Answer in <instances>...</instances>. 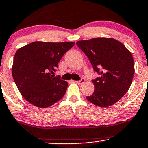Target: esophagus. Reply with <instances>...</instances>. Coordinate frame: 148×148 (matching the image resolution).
I'll return each mask as SVG.
<instances>
[{"label": "esophagus", "mask_w": 148, "mask_h": 148, "mask_svg": "<svg viewBox=\"0 0 148 148\" xmlns=\"http://www.w3.org/2000/svg\"><path fill=\"white\" fill-rule=\"evenodd\" d=\"M84 82H85V79L83 78L81 79L80 80H79V81H76V83H77L78 84H84Z\"/></svg>", "instance_id": "obj_1"}]
</instances>
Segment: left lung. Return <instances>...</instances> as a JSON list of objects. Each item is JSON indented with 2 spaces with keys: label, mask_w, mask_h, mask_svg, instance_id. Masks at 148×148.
<instances>
[{
  "label": "left lung",
  "mask_w": 148,
  "mask_h": 148,
  "mask_svg": "<svg viewBox=\"0 0 148 148\" xmlns=\"http://www.w3.org/2000/svg\"><path fill=\"white\" fill-rule=\"evenodd\" d=\"M76 44L87 56L94 71L100 75L92 80L95 91L86 99L101 107L120 101L129 89L135 73L131 53L124 44L112 38H95Z\"/></svg>",
  "instance_id": "8db88e82"
}]
</instances>
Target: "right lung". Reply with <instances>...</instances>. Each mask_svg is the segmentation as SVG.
<instances>
[{"instance_id":"add662e5","label":"right lung","mask_w":148,"mask_h":148,"mask_svg":"<svg viewBox=\"0 0 148 148\" xmlns=\"http://www.w3.org/2000/svg\"><path fill=\"white\" fill-rule=\"evenodd\" d=\"M75 43L35 41L17 50L12 75L21 95L34 106L46 108L64 97L68 83L53 77L58 64Z\"/></svg>"}]
</instances>
